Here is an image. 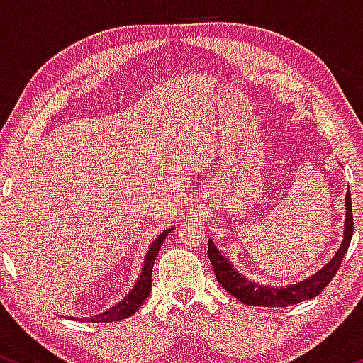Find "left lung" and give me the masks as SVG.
<instances>
[{
	"instance_id": "8db88e82",
	"label": "left lung",
	"mask_w": 363,
	"mask_h": 363,
	"mask_svg": "<svg viewBox=\"0 0 363 363\" xmlns=\"http://www.w3.org/2000/svg\"><path fill=\"white\" fill-rule=\"evenodd\" d=\"M345 230H343V242L335 256L328 264H324L319 272L311 274L306 280L298 283H291L286 286H268L262 283H256L247 280L244 274H240L234 266L230 264L228 257H225L222 252L216 249L215 242L208 239V257H210L211 266L216 280L223 286L228 294L234 295L245 306H259V307H286L294 303H301L309 298L318 297V295L328 286V283L333 280L336 272H338L341 261L348 251L350 240L353 235V215H352V196L350 189L345 198Z\"/></svg>"
}]
</instances>
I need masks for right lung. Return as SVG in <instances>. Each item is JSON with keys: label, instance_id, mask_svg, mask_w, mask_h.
I'll return each instance as SVG.
<instances>
[{"label": "right lung", "instance_id": "right-lung-1", "mask_svg": "<svg viewBox=\"0 0 363 363\" xmlns=\"http://www.w3.org/2000/svg\"><path fill=\"white\" fill-rule=\"evenodd\" d=\"M174 228H167V230L162 232L160 235L153 240L152 245L148 247L147 256H145L143 261V268H141L138 280L135 281V286H133L131 291L119 301L118 303L109 307L107 311H104L102 314L97 315H90V318H69V319H77V320H90V323H114V320H121L131 318L136 311L143 306V302L147 301L150 291H152V269H153V262H155V257L158 254V249L160 245L164 244V240L167 239V235L172 232Z\"/></svg>", "mask_w": 363, "mask_h": 363}]
</instances>
